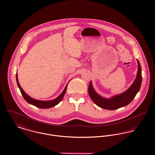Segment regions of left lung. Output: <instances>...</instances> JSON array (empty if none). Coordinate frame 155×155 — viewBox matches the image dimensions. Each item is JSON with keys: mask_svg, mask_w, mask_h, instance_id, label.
<instances>
[{"mask_svg": "<svg viewBox=\"0 0 155 155\" xmlns=\"http://www.w3.org/2000/svg\"><path fill=\"white\" fill-rule=\"evenodd\" d=\"M138 70L137 75L132 85L124 92L112 97L110 98H105L101 97L93 88L92 82L88 87V94L93 102L99 107L108 110H115L125 107L132 102L139 92L142 83V69L139 61L137 60Z\"/></svg>", "mask_w": 155, "mask_h": 155, "instance_id": "left-lung-1", "label": "left lung"}]
</instances>
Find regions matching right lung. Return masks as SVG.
Here are the masks:
<instances>
[{
    "mask_svg": "<svg viewBox=\"0 0 155 155\" xmlns=\"http://www.w3.org/2000/svg\"><path fill=\"white\" fill-rule=\"evenodd\" d=\"M16 81L18 84V86L20 91L21 92V95H23L24 99L26 101V102H28V104H31L36 107L40 108H42V109H46V108H52L53 107H54L55 105H57L58 104H59L61 101L62 100V99L63 98L64 94L65 93V92L67 91V85L65 86V89L64 91L62 92V93L54 100L51 101H39L35 100L34 98H32L31 97H30V96H28V94L23 91V90L22 89V88L20 87L19 82L18 81V74L16 73Z\"/></svg>",
    "mask_w": 155,
    "mask_h": 155,
    "instance_id": "obj_1",
    "label": "right lung"
}]
</instances>
